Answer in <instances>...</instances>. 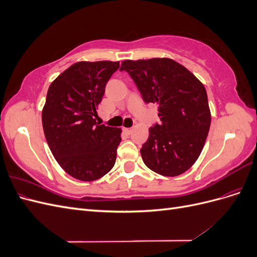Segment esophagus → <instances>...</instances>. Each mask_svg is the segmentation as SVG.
Listing matches in <instances>:
<instances>
[{
    "mask_svg": "<svg viewBox=\"0 0 257 257\" xmlns=\"http://www.w3.org/2000/svg\"><path fill=\"white\" fill-rule=\"evenodd\" d=\"M123 131L125 132V133H127V134H131V133H132V127H130V128H127V127H124V128H123Z\"/></svg>",
    "mask_w": 257,
    "mask_h": 257,
    "instance_id": "34e87169",
    "label": "esophagus"
}]
</instances>
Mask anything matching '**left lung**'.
I'll use <instances>...</instances> for the list:
<instances>
[{"label": "left lung", "instance_id": "left-lung-1", "mask_svg": "<svg viewBox=\"0 0 257 257\" xmlns=\"http://www.w3.org/2000/svg\"><path fill=\"white\" fill-rule=\"evenodd\" d=\"M120 71L131 76L146 103L159 104L161 122L150 127L141 149L146 166L166 177L183 174L198 159L211 123L204 84L167 58L126 60Z\"/></svg>", "mask_w": 257, "mask_h": 257}]
</instances>
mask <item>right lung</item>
<instances>
[{"instance_id":"right-lung-1","label":"right lung","mask_w":257,"mask_h":257,"mask_svg":"<svg viewBox=\"0 0 257 257\" xmlns=\"http://www.w3.org/2000/svg\"><path fill=\"white\" fill-rule=\"evenodd\" d=\"M119 62H78L48 89L42 113L46 141L54 159L78 180L93 181L113 167L121 130L96 122L106 83Z\"/></svg>"}]
</instances>
